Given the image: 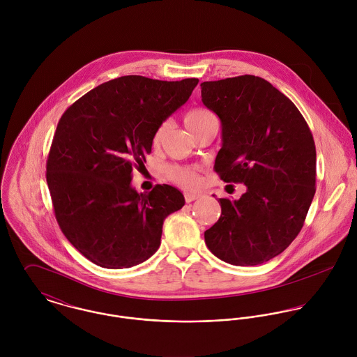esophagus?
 Returning a JSON list of instances; mask_svg holds the SVG:
<instances>
[{"label": "esophagus", "instance_id": "34e87169", "mask_svg": "<svg viewBox=\"0 0 357 357\" xmlns=\"http://www.w3.org/2000/svg\"><path fill=\"white\" fill-rule=\"evenodd\" d=\"M184 198H185V202H194V201H197L198 198H201V195L199 194H194V192H185L184 194Z\"/></svg>", "mask_w": 357, "mask_h": 357}]
</instances>
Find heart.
I'll list each match as a JSON object with an SVG mask.
<instances>
[{
  "label": "heart",
  "instance_id": "heart-1",
  "mask_svg": "<svg viewBox=\"0 0 357 357\" xmlns=\"http://www.w3.org/2000/svg\"><path fill=\"white\" fill-rule=\"evenodd\" d=\"M213 118V115L206 111V109H192L190 112H187V115L184 116V122L187 125V128L194 133L199 126H202L207 119ZM167 128V123H162L155 135H153V143L156 146L160 143L165 130ZM166 174L169 177L170 181H173L174 184L185 188V190H195L199 187L201 184V178L198 174V170L192 166H181V165H172L166 169Z\"/></svg>",
  "mask_w": 357,
  "mask_h": 357
}]
</instances>
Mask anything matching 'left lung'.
Returning a JSON list of instances; mask_svg holds the SVG:
<instances>
[{
  "instance_id": "obj_1",
  "label": "left lung",
  "mask_w": 357,
  "mask_h": 357,
  "mask_svg": "<svg viewBox=\"0 0 357 357\" xmlns=\"http://www.w3.org/2000/svg\"><path fill=\"white\" fill-rule=\"evenodd\" d=\"M202 102L222 126L214 170L243 183L238 201L220 198L221 215L204 232L208 250L239 266L269 261L300 234L314 197L316 147L303 114L264 78L201 84Z\"/></svg>"
}]
</instances>
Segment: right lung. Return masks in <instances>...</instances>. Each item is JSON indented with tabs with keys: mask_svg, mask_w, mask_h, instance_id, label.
<instances>
[{
	"mask_svg": "<svg viewBox=\"0 0 357 357\" xmlns=\"http://www.w3.org/2000/svg\"><path fill=\"white\" fill-rule=\"evenodd\" d=\"M198 82L125 75L92 89L61 115L47 183L61 232L93 264L122 269L144 262L160 245L165 218L185 204L172 185L139 194L130 181L151 153L156 129Z\"/></svg>",
	"mask_w": 357,
	"mask_h": 357,
	"instance_id": "obj_1",
	"label": "right lung"
}]
</instances>
